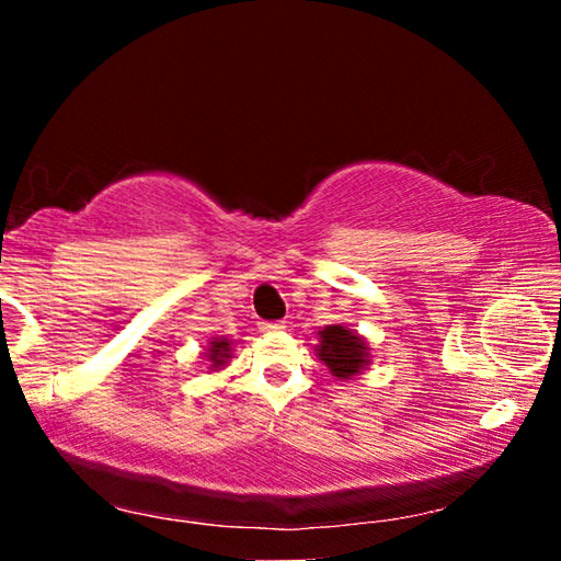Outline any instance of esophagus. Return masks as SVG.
<instances>
[{"label":"esophagus","mask_w":561,"mask_h":561,"mask_svg":"<svg viewBox=\"0 0 561 561\" xmlns=\"http://www.w3.org/2000/svg\"><path fill=\"white\" fill-rule=\"evenodd\" d=\"M283 327H286L283 321H260V329H263V332H280Z\"/></svg>","instance_id":"1"}]
</instances>
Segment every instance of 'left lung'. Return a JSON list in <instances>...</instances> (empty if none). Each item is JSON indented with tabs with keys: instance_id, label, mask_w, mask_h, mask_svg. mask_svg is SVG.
I'll return each mask as SVG.
<instances>
[{
	"instance_id": "1",
	"label": "left lung",
	"mask_w": 561,
	"mask_h": 561,
	"mask_svg": "<svg viewBox=\"0 0 561 561\" xmlns=\"http://www.w3.org/2000/svg\"><path fill=\"white\" fill-rule=\"evenodd\" d=\"M319 342V357L324 359L329 370L336 378H352V375L363 370L367 347L357 334H352L347 327H327L321 329Z\"/></svg>"
}]
</instances>
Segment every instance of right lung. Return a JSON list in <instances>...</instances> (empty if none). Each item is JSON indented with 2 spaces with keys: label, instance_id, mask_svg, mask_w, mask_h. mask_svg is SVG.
<instances>
[{
  "label": "right lung",
  "instance_id": "add662e5",
  "mask_svg": "<svg viewBox=\"0 0 561 561\" xmlns=\"http://www.w3.org/2000/svg\"><path fill=\"white\" fill-rule=\"evenodd\" d=\"M227 352H229V342L227 340L211 342V363H214V367L225 365V357H229Z\"/></svg>",
  "mask_w": 561,
  "mask_h": 561
}]
</instances>
